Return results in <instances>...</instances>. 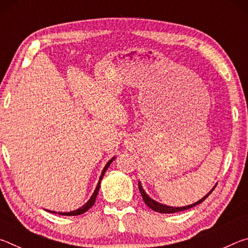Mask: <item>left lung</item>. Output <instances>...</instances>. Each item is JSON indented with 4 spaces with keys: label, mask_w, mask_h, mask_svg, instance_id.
<instances>
[{
    "label": "left lung",
    "mask_w": 248,
    "mask_h": 248,
    "mask_svg": "<svg viewBox=\"0 0 248 248\" xmlns=\"http://www.w3.org/2000/svg\"><path fill=\"white\" fill-rule=\"evenodd\" d=\"M138 186H139L140 194H141V196H142V198H143V201L145 202V204L148 205L149 208L154 210V211L161 212V213H175V212H179V211H184V210L190 209V208H192V207H195V205H197V204H199V203L202 202V201H203L205 198H207V197H208L210 194H211V192L213 191V189H215V188H213V189H212L211 191H210L208 195H205L202 199H200L199 201H197V202H195V203H192V204H190V205H186V207L175 208V207H169V205H165V204H161V203L156 202V201H154L153 199H151L150 197L144 192L143 188H142L140 182L138 183Z\"/></svg>",
    "instance_id": "obj_1"
}]
</instances>
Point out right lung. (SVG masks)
<instances>
[{"mask_svg": "<svg viewBox=\"0 0 248 248\" xmlns=\"http://www.w3.org/2000/svg\"><path fill=\"white\" fill-rule=\"evenodd\" d=\"M114 161V157H112L110 161H109L107 164H106V166L104 167V170H103V173H102V175H100V178H99V182H98V184H97V187H96V189H95V191L93 192V195H92V197H91V199L87 201V202L83 205V207H81L79 209H78V210H75V211H71V212H59V215H61V216H79V215H82V213H84V212H86L87 210H89L90 208H92L94 205V203H95V200H96V197H97V194H98V190H99V187H100V180L103 179V176H104V174H105V171L107 170V169L109 167V165H110V163ZM52 213H57V212H54V211H51Z\"/></svg>", "mask_w": 248, "mask_h": 248, "instance_id": "1", "label": "right lung"}]
</instances>
